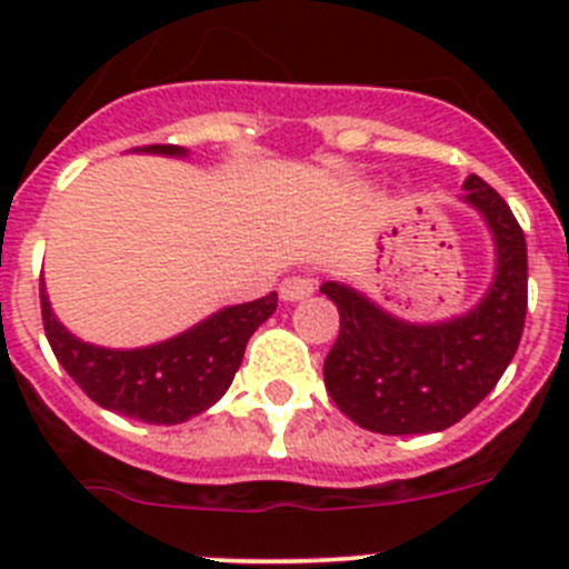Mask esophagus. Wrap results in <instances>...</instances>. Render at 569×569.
<instances>
[{
	"mask_svg": "<svg viewBox=\"0 0 569 569\" xmlns=\"http://www.w3.org/2000/svg\"><path fill=\"white\" fill-rule=\"evenodd\" d=\"M313 279H308V276H288V279L281 281L279 293L284 301H301L313 293Z\"/></svg>",
	"mask_w": 569,
	"mask_h": 569,
	"instance_id": "1",
	"label": "esophagus"
}]
</instances>
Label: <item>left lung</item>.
I'll return each mask as SVG.
<instances>
[{"label":"left lung","instance_id":"8db88e82","mask_svg":"<svg viewBox=\"0 0 569 569\" xmlns=\"http://www.w3.org/2000/svg\"><path fill=\"white\" fill-rule=\"evenodd\" d=\"M465 202L496 241V279L485 299L441 325H407L339 281L321 293L339 308V339L325 385L347 419L385 436L439 433L465 419L519 350L527 316V241L512 210L485 179L467 176Z\"/></svg>","mask_w":569,"mask_h":569}]
</instances>
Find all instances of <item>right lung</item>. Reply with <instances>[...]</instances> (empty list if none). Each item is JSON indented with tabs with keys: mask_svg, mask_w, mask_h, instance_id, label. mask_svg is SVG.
Segmentation results:
<instances>
[{
	"mask_svg": "<svg viewBox=\"0 0 569 569\" xmlns=\"http://www.w3.org/2000/svg\"><path fill=\"white\" fill-rule=\"evenodd\" d=\"M148 153L184 156L176 144H150ZM42 325L50 350L68 376L104 410L148 421L179 425L222 399L241 365L248 339L276 310V293L233 305L196 328L139 350H108L70 336L53 316L39 284Z\"/></svg>",
	"mask_w": 569,
	"mask_h": 569,
	"instance_id": "right-lung-1",
	"label": "right lung"
}]
</instances>
